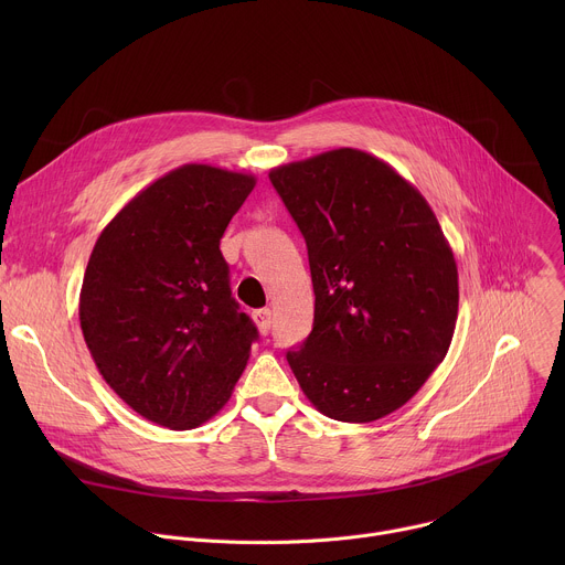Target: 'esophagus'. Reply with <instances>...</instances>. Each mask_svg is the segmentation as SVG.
Returning <instances> with one entry per match:
<instances>
[{"label":"esophagus","instance_id":"obj_1","mask_svg":"<svg viewBox=\"0 0 565 565\" xmlns=\"http://www.w3.org/2000/svg\"><path fill=\"white\" fill-rule=\"evenodd\" d=\"M253 317H255V321H257V329L266 335V333L270 331V317H273L270 308H259V310L253 312Z\"/></svg>","mask_w":565,"mask_h":565}]
</instances>
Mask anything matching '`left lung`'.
Wrapping results in <instances>:
<instances>
[{"mask_svg": "<svg viewBox=\"0 0 565 565\" xmlns=\"http://www.w3.org/2000/svg\"><path fill=\"white\" fill-rule=\"evenodd\" d=\"M301 230L312 331L286 360L312 407L342 423L399 409L445 360L458 268L425 201L373 153L340 147L270 170Z\"/></svg>", "mask_w": 565, "mask_h": 565, "instance_id": "1", "label": "left lung"}]
</instances>
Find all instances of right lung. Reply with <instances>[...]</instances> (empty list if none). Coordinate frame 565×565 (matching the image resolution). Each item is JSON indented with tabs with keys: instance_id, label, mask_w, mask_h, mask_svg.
<instances>
[{
	"instance_id": "right-lung-1",
	"label": "right lung",
	"mask_w": 565,
	"mask_h": 565,
	"mask_svg": "<svg viewBox=\"0 0 565 565\" xmlns=\"http://www.w3.org/2000/svg\"><path fill=\"white\" fill-rule=\"evenodd\" d=\"M257 179L188 163L100 232L79 329L105 382L142 418L196 429L216 416L259 338L230 290L221 236Z\"/></svg>"
}]
</instances>
